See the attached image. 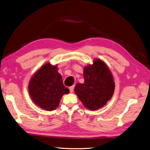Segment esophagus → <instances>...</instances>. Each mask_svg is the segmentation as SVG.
Listing matches in <instances>:
<instances>
[{"label":"esophagus","instance_id":"obj_1","mask_svg":"<svg viewBox=\"0 0 150 150\" xmlns=\"http://www.w3.org/2000/svg\"><path fill=\"white\" fill-rule=\"evenodd\" d=\"M74 86H72L71 87H69V91L71 93H72L74 91Z\"/></svg>","mask_w":150,"mask_h":150}]
</instances>
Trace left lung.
Listing matches in <instances>:
<instances>
[{
    "mask_svg": "<svg viewBox=\"0 0 150 150\" xmlns=\"http://www.w3.org/2000/svg\"><path fill=\"white\" fill-rule=\"evenodd\" d=\"M84 83H78L74 89L84 106L96 110L110 100L115 90V82L110 69L100 59L84 69Z\"/></svg>",
    "mask_w": 150,
    "mask_h": 150,
    "instance_id": "left-lung-1",
    "label": "left lung"
}]
</instances>
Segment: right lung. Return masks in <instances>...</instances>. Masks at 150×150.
<instances>
[{
  "mask_svg": "<svg viewBox=\"0 0 150 150\" xmlns=\"http://www.w3.org/2000/svg\"><path fill=\"white\" fill-rule=\"evenodd\" d=\"M29 92L33 101L47 111L56 110L61 98L69 90L63 84L57 67L47 63L34 75L29 84Z\"/></svg>",
  "mask_w": 150,
  "mask_h": 150,
  "instance_id": "right-lung-1",
  "label": "right lung"
}]
</instances>
